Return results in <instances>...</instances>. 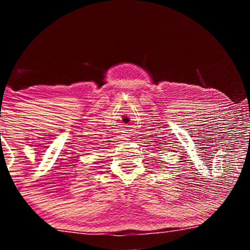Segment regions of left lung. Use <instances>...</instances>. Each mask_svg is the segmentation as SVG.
<instances>
[{
	"label": "left lung",
	"instance_id": "1",
	"mask_svg": "<svg viewBox=\"0 0 250 250\" xmlns=\"http://www.w3.org/2000/svg\"><path fill=\"white\" fill-rule=\"evenodd\" d=\"M160 145H164V143H160Z\"/></svg>",
	"mask_w": 250,
	"mask_h": 250
}]
</instances>
